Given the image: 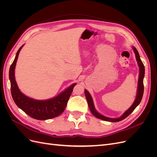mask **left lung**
Returning <instances> with one entry per match:
<instances>
[{"instance_id":"1","label":"left lung","mask_w":157,"mask_h":157,"mask_svg":"<svg viewBox=\"0 0 157 157\" xmlns=\"http://www.w3.org/2000/svg\"><path fill=\"white\" fill-rule=\"evenodd\" d=\"M133 50H134V52L136 55V60L137 61V64H138V66L140 67V73H139V79H138V86H137V95H136V98L134 103L132 104V106L128 109L126 112L123 115L117 118H109L107 117L103 116L101 115L100 113H99L94 107V102H93V99L92 98L91 95L90 94V93L87 91L86 90H84V93H85V96H86V100L88 101V107L90 111L93 114V115L97 117L98 118H99V119L103 120V121H105L108 122H119L121 121H122L123 119H124L125 118H126L128 115H130V114L134 111V109L136 108V107L139 105L140 103L142 97H143L144 95V75H145V67L144 65L142 62L140 57L139 55L138 52H137V49L135 48V47H132Z\"/></svg>"}]
</instances>
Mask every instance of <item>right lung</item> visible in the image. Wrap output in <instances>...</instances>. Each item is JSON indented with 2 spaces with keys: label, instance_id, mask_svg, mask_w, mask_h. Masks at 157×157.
I'll list each match as a JSON object with an SVG mask.
<instances>
[{
  "label": "right lung",
  "instance_id": "add662e5",
  "mask_svg": "<svg viewBox=\"0 0 157 157\" xmlns=\"http://www.w3.org/2000/svg\"><path fill=\"white\" fill-rule=\"evenodd\" d=\"M23 45L17 52L16 58L9 71L11 94L14 102L27 115L36 120L43 121L50 119L60 115L64 111L73 88L77 84H73L56 97L47 100H36L25 96L21 92L17 86L15 79V73H14L18 55Z\"/></svg>",
  "mask_w": 157,
  "mask_h": 157
}]
</instances>
